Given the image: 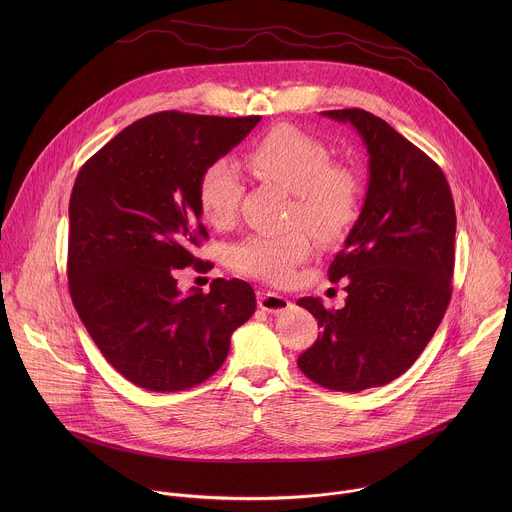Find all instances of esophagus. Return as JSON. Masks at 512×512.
Segmentation results:
<instances>
[{
    "label": "esophagus",
    "instance_id": "esophagus-1",
    "mask_svg": "<svg viewBox=\"0 0 512 512\" xmlns=\"http://www.w3.org/2000/svg\"><path fill=\"white\" fill-rule=\"evenodd\" d=\"M258 305H260V309H264L268 313H282L292 305V301L278 293L258 292Z\"/></svg>",
    "mask_w": 512,
    "mask_h": 512
}]
</instances>
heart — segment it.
Returning a JSON list of instances; mask_svg holds the SVG:
<instances>
[{"label":"heart","mask_w":512,"mask_h":512,"mask_svg":"<svg viewBox=\"0 0 512 512\" xmlns=\"http://www.w3.org/2000/svg\"><path fill=\"white\" fill-rule=\"evenodd\" d=\"M250 169L264 181L293 195L292 224H303L321 240L341 238L359 219L365 183L345 163H331L333 151L319 138L292 124L274 126L246 149ZM199 205L215 226L236 219L242 177L234 159L222 155L209 161L199 177ZM311 254L309 236L301 230L286 234H252L232 248V266L244 276L286 286Z\"/></svg>","instance_id":"b5f03b06"}]
</instances>
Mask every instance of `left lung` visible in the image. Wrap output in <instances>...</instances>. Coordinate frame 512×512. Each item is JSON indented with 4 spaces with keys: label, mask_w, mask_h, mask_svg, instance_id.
Instances as JSON below:
<instances>
[{
    "label": "left lung",
    "mask_w": 512,
    "mask_h": 512,
    "mask_svg": "<svg viewBox=\"0 0 512 512\" xmlns=\"http://www.w3.org/2000/svg\"><path fill=\"white\" fill-rule=\"evenodd\" d=\"M321 114L361 136L368 189L329 266V280L347 284L345 307L297 299L321 327L297 366L323 388L361 392L404 374L434 337L451 297L455 207L438 163L382 118L361 108Z\"/></svg>",
    "instance_id": "8db88e82"
}]
</instances>
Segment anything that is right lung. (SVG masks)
Segmentation results:
<instances>
[{
	"label": "right lung",
	"instance_id": "add662e5",
	"mask_svg": "<svg viewBox=\"0 0 512 512\" xmlns=\"http://www.w3.org/2000/svg\"><path fill=\"white\" fill-rule=\"evenodd\" d=\"M260 116H146L78 171L69 203V290L88 335L122 376L155 392L187 390L219 370L232 333L256 311L248 282L217 278L179 292L185 266L209 270L193 246L199 177L238 146Z\"/></svg>",
	"mask_w": 512,
	"mask_h": 512
}]
</instances>
